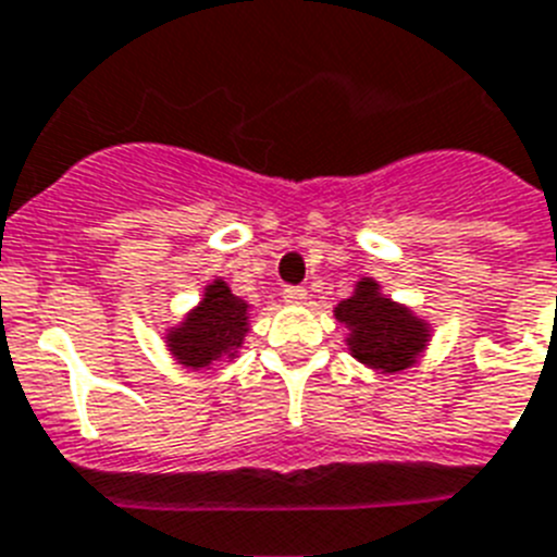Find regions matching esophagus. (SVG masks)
Instances as JSON below:
<instances>
[{
  "mask_svg": "<svg viewBox=\"0 0 557 557\" xmlns=\"http://www.w3.org/2000/svg\"><path fill=\"white\" fill-rule=\"evenodd\" d=\"M283 300H286L288 306H306L308 292H306V288H300V286H288L286 292H283Z\"/></svg>",
  "mask_w": 557,
  "mask_h": 557,
  "instance_id": "esophagus-1",
  "label": "esophagus"
}]
</instances>
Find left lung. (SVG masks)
Returning a JSON list of instances; mask_svg holds the SVG:
<instances>
[{"label": "left lung", "instance_id": "left-lung-1", "mask_svg": "<svg viewBox=\"0 0 557 557\" xmlns=\"http://www.w3.org/2000/svg\"><path fill=\"white\" fill-rule=\"evenodd\" d=\"M348 354L376 373H401L424 357L433 325L408 302L391 300L380 280L359 277L348 300L334 306Z\"/></svg>", "mask_w": 557, "mask_h": 557}]
</instances>
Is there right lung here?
Returning a JSON list of instances; mask_svg holds the SVG:
<instances>
[{
  "instance_id": "add662e5",
  "label": "right lung",
  "mask_w": 557,
  "mask_h": 557,
  "mask_svg": "<svg viewBox=\"0 0 557 557\" xmlns=\"http://www.w3.org/2000/svg\"><path fill=\"white\" fill-rule=\"evenodd\" d=\"M251 308L226 280H209L198 306L163 331V345L186 371H209L223 359H237L251 329Z\"/></svg>"
}]
</instances>
